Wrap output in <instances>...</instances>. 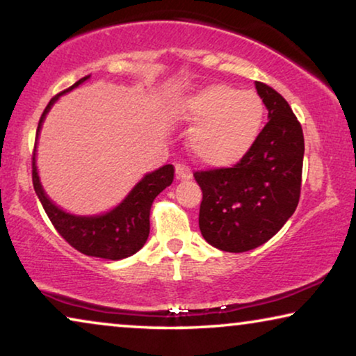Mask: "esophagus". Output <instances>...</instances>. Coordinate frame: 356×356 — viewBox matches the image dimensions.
Instances as JSON below:
<instances>
[{
    "instance_id": "34e87169",
    "label": "esophagus",
    "mask_w": 356,
    "mask_h": 356,
    "mask_svg": "<svg viewBox=\"0 0 356 356\" xmlns=\"http://www.w3.org/2000/svg\"><path fill=\"white\" fill-rule=\"evenodd\" d=\"M176 177L180 180L192 179V171H190V168L187 166V164H182V163L176 164Z\"/></svg>"
}]
</instances>
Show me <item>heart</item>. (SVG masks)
<instances>
[{"label":"heart","instance_id":"heart-1","mask_svg":"<svg viewBox=\"0 0 356 356\" xmlns=\"http://www.w3.org/2000/svg\"><path fill=\"white\" fill-rule=\"evenodd\" d=\"M176 116L195 124L190 132V150L196 160L225 168L243 160L257 140L264 102L254 91L217 83L180 100Z\"/></svg>","mask_w":356,"mask_h":356}]
</instances>
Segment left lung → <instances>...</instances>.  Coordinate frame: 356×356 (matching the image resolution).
I'll return each instance as SVG.
<instances>
[{
	"label": "left lung",
	"mask_w": 356,
	"mask_h": 356,
	"mask_svg": "<svg viewBox=\"0 0 356 356\" xmlns=\"http://www.w3.org/2000/svg\"><path fill=\"white\" fill-rule=\"evenodd\" d=\"M268 123L233 168L196 171L203 190L200 230L211 246L246 252L277 235L300 198L304 132L281 94L256 81Z\"/></svg>",
	"instance_id": "8db88e82"
}]
</instances>
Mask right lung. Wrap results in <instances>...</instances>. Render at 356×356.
Wrapping results in <instances>:
<instances>
[{"instance_id": "add662e5", "label": "right lung", "mask_w": 356, "mask_h": 356, "mask_svg": "<svg viewBox=\"0 0 356 356\" xmlns=\"http://www.w3.org/2000/svg\"><path fill=\"white\" fill-rule=\"evenodd\" d=\"M88 78L89 75L78 79L73 86L54 95L49 100L44 111H42L38 129H36L33 158H31V179H33V188L36 195H38L47 217H49L54 229L59 232V235L68 245L75 248L76 251L86 254V256L108 259V261H120V259L136 254L145 245L148 233H150V209L153 200L172 184L174 166L172 164H166V166L147 174L116 208L100 216L68 214V212L62 211L59 206H56L47 198V195L41 187L35 160L41 124L56 100L62 94L72 91L78 84L86 81Z\"/></svg>"}]
</instances>
